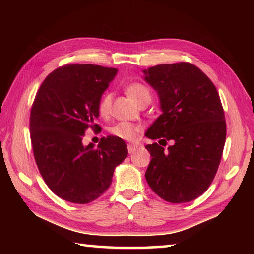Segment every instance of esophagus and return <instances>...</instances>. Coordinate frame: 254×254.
I'll list each match as a JSON object with an SVG mask.
<instances>
[{
    "instance_id": "esophagus-1",
    "label": "esophagus",
    "mask_w": 254,
    "mask_h": 254,
    "mask_svg": "<svg viewBox=\"0 0 254 254\" xmlns=\"http://www.w3.org/2000/svg\"><path fill=\"white\" fill-rule=\"evenodd\" d=\"M137 148H138L137 145L127 144V152H128V154H133V153H135Z\"/></svg>"
}]
</instances>
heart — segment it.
<instances>
[{"instance_id":"heart-1","label":"heart","mask_w":254,"mask_h":254,"mask_svg":"<svg viewBox=\"0 0 254 254\" xmlns=\"http://www.w3.org/2000/svg\"><path fill=\"white\" fill-rule=\"evenodd\" d=\"M126 93L130 98L138 106L144 102H149L152 95L146 86L141 83H131L127 85ZM112 94L106 93L101 97L98 104V111L101 116H108L111 110ZM142 131L141 126H136L131 122L120 121L113 124L109 127V133L112 136L121 138L123 141H133L137 134Z\"/></svg>"}]
</instances>
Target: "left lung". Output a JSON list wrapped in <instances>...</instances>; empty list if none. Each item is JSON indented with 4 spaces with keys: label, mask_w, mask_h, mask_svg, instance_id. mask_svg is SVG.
<instances>
[{
    "label": "left lung",
    "mask_w": 254,
    "mask_h": 254,
    "mask_svg": "<svg viewBox=\"0 0 254 254\" xmlns=\"http://www.w3.org/2000/svg\"><path fill=\"white\" fill-rule=\"evenodd\" d=\"M143 72L163 111L145 135L171 142L167 150L157 143L145 146L152 156L145 178L167 202L193 201L210 186L223 155L226 121L217 89L188 62L159 64Z\"/></svg>",
    "instance_id": "1"
}]
</instances>
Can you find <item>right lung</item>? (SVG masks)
Returning <instances> with one entry per match:
<instances>
[{
	"mask_svg": "<svg viewBox=\"0 0 254 254\" xmlns=\"http://www.w3.org/2000/svg\"><path fill=\"white\" fill-rule=\"evenodd\" d=\"M118 69L67 64L50 73L30 111V138L38 169L50 190L67 202L87 204L110 187L127 156L123 139L102 137L83 145L86 130L99 128L98 104Z\"/></svg>",
	"mask_w": 254,
	"mask_h": 254,
	"instance_id": "right-lung-1",
	"label": "right lung"
}]
</instances>
